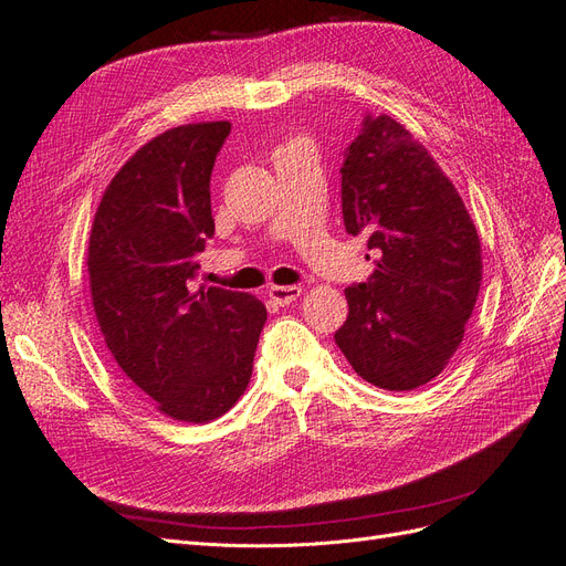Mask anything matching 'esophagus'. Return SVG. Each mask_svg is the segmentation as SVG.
<instances>
[{"label":"esophagus","instance_id":"1","mask_svg":"<svg viewBox=\"0 0 566 566\" xmlns=\"http://www.w3.org/2000/svg\"><path fill=\"white\" fill-rule=\"evenodd\" d=\"M301 294H303V289L296 286V284H280V286L274 284V286H270V292H268V296L277 305H289L292 301H296Z\"/></svg>","mask_w":566,"mask_h":566}]
</instances>
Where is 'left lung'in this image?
Instances as JSON below:
<instances>
[{
    "label": "left lung",
    "instance_id": "8db88e82",
    "mask_svg": "<svg viewBox=\"0 0 566 566\" xmlns=\"http://www.w3.org/2000/svg\"><path fill=\"white\" fill-rule=\"evenodd\" d=\"M346 232L367 234L369 280L346 289L334 334L350 367L386 391L439 377L481 286V239L455 185L406 127L367 113L342 168Z\"/></svg>",
    "mask_w": 566,
    "mask_h": 566
}]
</instances>
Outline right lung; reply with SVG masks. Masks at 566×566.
Segmentation results:
<instances>
[{
  "mask_svg": "<svg viewBox=\"0 0 566 566\" xmlns=\"http://www.w3.org/2000/svg\"><path fill=\"white\" fill-rule=\"evenodd\" d=\"M228 120L160 133L113 175L94 213L87 272L106 348L158 412L206 424L244 396L265 305L251 294L191 292L216 232L211 172Z\"/></svg>",
  "mask_w": 566,
  "mask_h": 566,
  "instance_id": "1",
  "label": "right lung"
}]
</instances>
